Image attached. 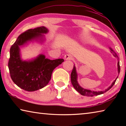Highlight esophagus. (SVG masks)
<instances>
[{"label": "esophagus", "instance_id": "1", "mask_svg": "<svg viewBox=\"0 0 126 126\" xmlns=\"http://www.w3.org/2000/svg\"><path fill=\"white\" fill-rule=\"evenodd\" d=\"M64 58L65 60H71L72 57L71 56V55L70 54H65L64 55Z\"/></svg>", "mask_w": 126, "mask_h": 126}]
</instances>
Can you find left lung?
I'll list each match as a JSON object with an SVG mask.
<instances>
[{
  "instance_id": "left-lung-1",
  "label": "left lung",
  "mask_w": 126,
  "mask_h": 126,
  "mask_svg": "<svg viewBox=\"0 0 126 126\" xmlns=\"http://www.w3.org/2000/svg\"><path fill=\"white\" fill-rule=\"evenodd\" d=\"M110 50H111V53H113L114 56L118 58V59H119L118 57V55H117L116 53H115L111 48H110ZM117 67H118V73L119 74V72H120V66H119V61L118 62V63H117ZM118 76L117 77L116 79H115L113 82L112 84L110 85V86L108 87L107 89H106L105 91L95 92V91H92L91 90H88V89H84L83 88H82V87H80L79 86V84H78V81H77V72H76V68L75 65H74L73 70H72V73L71 74L72 84V85H73V86L74 87V88H75L77 92H78L80 94H82V95H84V96L85 95H86V96H91V97L94 96V95H98L102 94L105 93L107 91L110 90V89L113 86V85L114 84L115 82H116V81L117 80V78H118Z\"/></svg>"
}]
</instances>
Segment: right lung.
<instances>
[{"instance_id": "add662e5", "label": "right lung", "mask_w": 126, "mask_h": 126, "mask_svg": "<svg viewBox=\"0 0 126 126\" xmlns=\"http://www.w3.org/2000/svg\"><path fill=\"white\" fill-rule=\"evenodd\" d=\"M48 30L44 27L27 30L19 36L10 49L8 62L10 77L16 85L28 92L43 88L48 84L52 72L64 62L63 59L50 60L40 54L33 60L23 61L20 58V47L33 39H40Z\"/></svg>"}]
</instances>
